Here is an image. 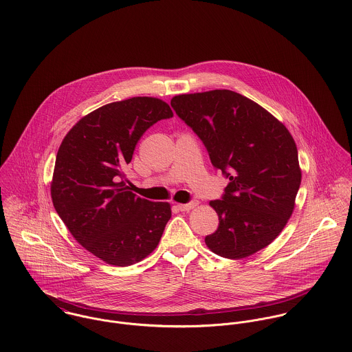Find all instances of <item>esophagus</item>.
Wrapping results in <instances>:
<instances>
[{
    "label": "esophagus",
    "mask_w": 352,
    "mask_h": 352,
    "mask_svg": "<svg viewBox=\"0 0 352 352\" xmlns=\"http://www.w3.org/2000/svg\"><path fill=\"white\" fill-rule=\"evenodd\" d=\"M197 201H192V203H189V204H178L177 207H178V210L182 212L190 211V210H193V208H196L197 207Z\"/></svg>",
    "instance_id": "34e87169"
}]
</instances>
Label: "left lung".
Segmentation results:
<instances>
[{
  "label": "left lung",
  "mask_w": 352,
  "mask_h": 352,
  "mask_svg": "<svg viewBox=\"0 0 352 352\" xmlns=\"http://www.w3.org/2000/svg\"><path fill=\"white\" fill-rule=\"evenodd\" d=\"M181 120L204 142L212 164L230 179L210 203L217 230L206 236L220 257L239 260L267 248L295 208L302 171L296 144L270 111L230 89L171 99Z\"/></svg>",
  "instance_id": "1"
}]
</instances>
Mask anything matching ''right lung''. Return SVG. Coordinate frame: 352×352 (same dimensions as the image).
<instances>
[{"label": "right lung", "instance_id": "add662e5", "mask_svg": "<svg viewBox=\"0 0 352 352\" xmlns=\"http://www.w3.org/2000/svg\"><path fill=\"white\" fill-rule=\"evenodd\" d=\"M173 116L157 98L113 102L84 116L58 148L53 206L73 238L106 264L128 267L149 256L171 217L168 203L131 192L124 167L144 132Z\"/></svg>", "mask_w": 352, "mask_h": 352}]
</instances>
